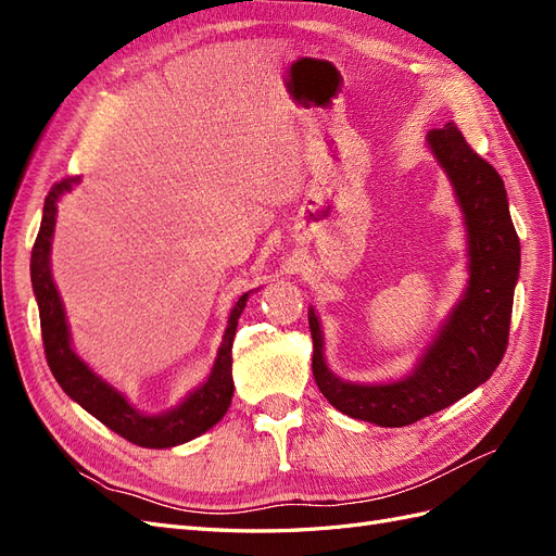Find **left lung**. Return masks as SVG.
<instances>
[{
  "label": "left lung",
  "instance_id": "8db88e82",
  "mask_svg": "<svg viewBox=\"0 0 556 556\" xmlns=\"http://www.w3.org/2000/svg\"><path fill=\"white\" fill-rule=\"evenodd\" d=\"M427 146L464 215L468 280L413 371L374 384L339 378L325 359L323 325L315 308H308L313 376L319 392L336 410L378 427H406L452 406L490 380L508 345L519 239L506 185L490 162L473 153L454 123L429 131Z\"/></svg>",
  "mask_w": 556,
  "mask_h": 556
}]
</instances>
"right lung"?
Masks as SVG:
<instances>
[{
    "label": "right lung",
    "instance_id": "add662e5",
    "mask_svg": "<svg viewBox=\"0 0 556 556\" xmlns=\"http://www.w3.org/2000/svg\"><path fill=\"white\" fill-rule=\"evenodd\" d=\"M80 178H64L53 185L43 204L41 229L35 248H31V288L39 304L41 317V336L46 348V359L53 371L58 384L70 394L80 408H86L99 422L106 425L117 435H123L129 443L162 450L188 443L197 435L206 433L215 427L231 406L233 380H231V345L237 336L239 317L248 304V296L255 292H245L237 306L231 308L223 343L217 348V357L208 378L185 396L178 406L164 413H141L131 406L129 399L115 390V387L97 376L92 368L78 357L72 345V331L66 325V313L62 306L60 292L55 288L53 274H50V245H53L58 201L64 192H72Z\"/></svg>",
    "mask_w": 556,
    "mask_h": 556
}]
</instances>
